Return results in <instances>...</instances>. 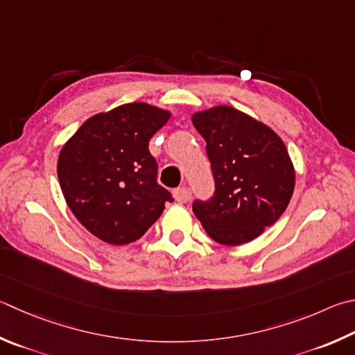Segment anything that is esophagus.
Listing matches in <instances>:
<instances>
[{"label":"esophagus","mask_w":355,"mask_h":355,"mask_svg":"<svg viewBox=\"0 0 355 355\" xmlns=\"http://www.w3.org/2000/svg\"><path fill=\"white\" fill-rule=\"evenodd\" d=\"M173 198H175V202L178 203H186L189 200V192L186 188H177L173 191Z\"/></svg>","instance_id":"1"}]
</instances>
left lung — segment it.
Instances as JSON below:
<instances>
[{"mask_svg":"<svg viewBox=\"0 0 355 355\" xmlns=\"http://www.w3.org/2000/svg\"><path fill=\"white\" fill-rule=\"evenodd\" d=\"M206 141L216 192L196 200V217L212 241L242 245L261 236L286 211L295 169L282 139L268 125L233 107L192 114Z\"/></svg>","mask_w":355,"mask_h":355,"instance_id":"1","label":"left lung"}]
</instances>
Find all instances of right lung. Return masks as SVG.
Masks as SVG:
<instances>
[{
	"instance_id": "right-lung-1",
	"label": "right lung",
	"mask_w": 355,
	"mask_h": 355,
	"mask_svg": "<svg viewBox=\"0 0 355 355\" xmlns=\"http://www.w3.org/2000/svg\"><path fill=\"white\" fill-rule=\"evenodd\" d=\"M171 112L132 102L79 127L57 161L67 205L89 233L112 245L138 241L158 220L171 192L157 183L149 141Z\"/></svg>"
}]
</instances>
